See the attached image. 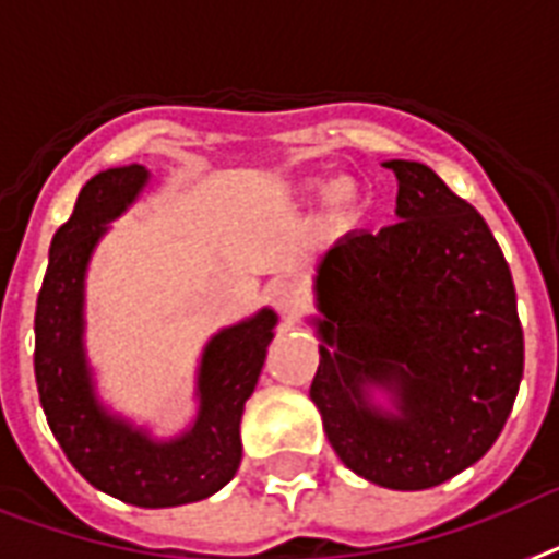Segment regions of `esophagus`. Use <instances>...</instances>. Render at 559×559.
<instances>
[{
    "instance_id": "34e87169",
    "label": "esophagus",
    "mask_w": 559,
    "mask_h": 559,
    "mask_svg": "<svg viewBox=\"0 0 559 559\" xmlns=\"http://www.w3.org/2000/svg\"><path fill=\"white\" fill-rule=\"evenodd\" d=\"M271 299H274V306L285 313V317H297L302 308H306V294L299 288L297 283H288V280H280L271 288Z\"/></svg>"
}]
</instances>
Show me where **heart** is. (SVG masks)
Returning <instances> with one entry per match:
<instances>
[{
	"label": "heart",
	"instance_id": "obj_1",
	"mask_svg": "<svg viewBox=\"0 0 559 559\" xmlns=\"http://www.w3.org/2000/svg\"><path fill=\"white\" fill-rule=\"evenodd\" d=\"M354 200H357L354 186H348V182H334V186H331V205H334L336 211H348V207L354 205Z\"/></svg>",
	"mask_w": 559,
	"mask_h": 559
}]
</instances>
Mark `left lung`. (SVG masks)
<instances>
[{
  "instance_id": "8db88e82",
  "label": "left lung",
  "mask_w": 559,
  "mask_h": 559,
  "mask_svg": "<svg viewBox=\"0 0 559 559\" xmlns=\"http://www.w3.org/2000/svg\"><path fill=\"white\" fill-rule=\"evenodd\" d=\"M385 168L400 219L348 234L317 269L325 345L311 400L354 474L423 491L500 437L523 380V325L509 262L474 205L428 165ZM368 384L395 396L396 415L372 408Z\"/></svg>"
}]
</instances>
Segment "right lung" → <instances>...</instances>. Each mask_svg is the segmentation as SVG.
<instances>
[{
	"mask_svg": "<svg viewBox=\"0 0 559 559\" xmlns=\"http://www.w3.org/2000/svg\"><path fill=\"white\" fill-rule=\"evenodd\" d=\"M147 182L142 165L96 174L71 219L53 234L36 299L34 371L39 403L64 456L94 488L142 509H168L216 495L239 468V419L260 380L276 313L260 311L207 343L200 366V417L188 435L154 442L96 403L82 348V283L105 223Z\"/></svg>",
	"mask_w": 559,
	"mask_h": 559,
	"instance_id": "right-lung-1",
	"label": "right lung"
}]
</instances>
